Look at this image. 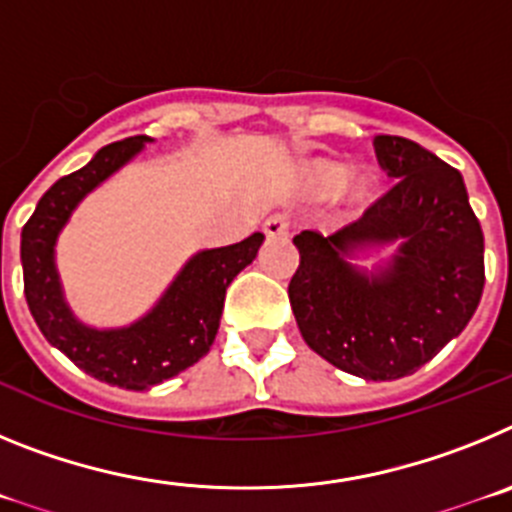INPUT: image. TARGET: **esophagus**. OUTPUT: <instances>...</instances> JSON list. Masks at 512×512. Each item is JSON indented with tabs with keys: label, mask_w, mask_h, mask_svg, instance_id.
Wrapping results in <instances>:
<instances>
[{
	"label": "esophagus",
	"mask_w": 512,
	"mask_h": 512,
	"mask_svg": "<svg viewBox=\"0 0 512 512\" xmlns=\"http://www.w3.org/2000/svg\"><path fill=\"white\" fill-rule=\"evenodd\" d=\"M261 230H264L266 238H284V235H287V230H289L287 217H284V215L266 217L264 225H261Z\"/></svg>",
	"instance_id": "1"
}]
</instances>
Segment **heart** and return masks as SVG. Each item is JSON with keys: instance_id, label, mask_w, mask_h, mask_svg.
Wrapping results in <instances>:
<instances>
[{"instance_id": "b5f03b06", "label": "heart", "mask_w": 512, "mask_h": 512, "mask_svg": "<svg viewBox=\"0 0 512 512\" xmlns=\"http://www.w3.org/2000/svg\"><path fill=\"white\" fill-rule=\"evenodd\" d=\"M297 192L310 202H328L338 197L343 212L361 215L377 202L382 184L374 171L351 174L348 164L333 158H310L297 166Z\"/></svg>"}]
</instances>
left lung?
I'll list each match as a JSON object with an SVG mask.
<instances>
[{
	"mask_svg": "<svg viewBox=\"0 0 512 512\" xmlns=\"http://www.w3.org/2000/svg\"><path fill=\"white\" fill-rule=\"evenodd\" d=\"M395 187L333 235H295L289 305L315 354L374 382L415 374L467 328L485 287V235L459 171L400 135L374 138ZM398 243L379 272L347 261Z\"/></svg>",
	"mask_w": 512,
	"mask_h": 512,
	"instance_id": "obj_1",
	"label": "left lung"
}]
</instances>
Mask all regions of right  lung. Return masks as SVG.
Masks as SVG:
<instances>
[{"label":"right lung","instance_id":"right-lung-1","mask_svg":"<svg viewBox=\"0 0 512 512\" xmlns=\"http://www.w3.org/2000/svg\"><path fill=\"white\" fill-rule=\"evenodd\" d=\"M153 138L117 140L99 148L84 169L63 176L40 197L22 228L20 259L25 300L45 341L69 356L79 369L122 390H148L176 377L210 351L220 328L225 289L259 253L264 235L194 253L161 300L125 328H92L63 300L56 271V241L92 189L138 156Z\"/></svg>","mask_w":512,"mask_h":512}]
</instances>
